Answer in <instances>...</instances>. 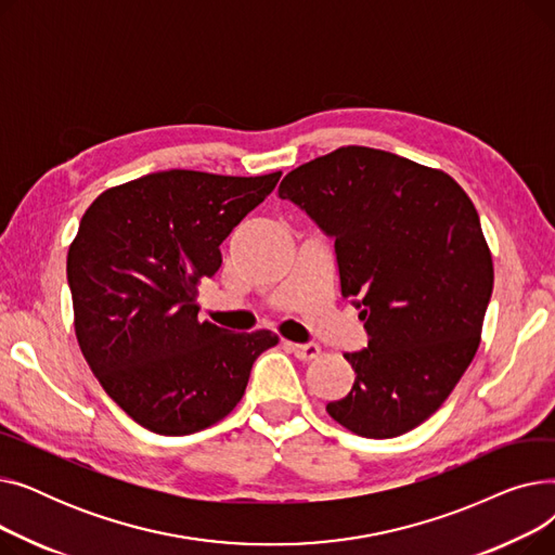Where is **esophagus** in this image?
I'll list each match as a JSON object with an SVG mask.
<instances>
[{"label":"esophagus","mask_w":555,"mask_h":555,"mask_svg":"<svg viewBox=\"0 0 555 555\" xmlns=\"http://www.w3.org/2000/svg\"><path fill=\"white\" fill-rule=\"evenodd\" d=\"M285 346L293 351L301 362H310L314 358H319V353H322V348H319L317 344H293V341H285Z\"/></svg>","instance_id":"obj_1"}]
</instances>
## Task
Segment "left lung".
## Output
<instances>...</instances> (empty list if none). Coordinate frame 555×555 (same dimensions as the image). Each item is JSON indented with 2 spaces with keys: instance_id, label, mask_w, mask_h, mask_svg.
Masks as SVG:
<instances>
[{
  "instance_id": "1",
  "label": "left lung",
  "mask_w": 555,
  "mask_h": 555,
  "mask_svg": "<svg viewBox=\"0 0 555 555\" xmlns=\"http://www.w3.org/2000/svg\"><path fill=\"white\" fill-rule=\"evenodd\" d=\"M279 195L335 238L341 295L369 333L344 353L356 383L328 416L366 439L418 427L481 341L494 270L473 199L441 168L366 145L289 170Z\"/></svg>"
}]
</instances>
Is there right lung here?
I'll use <instances>...</instances> for the list:
<instances>
[{
  "label": "right lung",
  "mask_w": 555,
  "mask_h": 555,
  "mask_svg": "<svg viewBox=\"0 0 555 555\" xmlns=\"http://www.w3.org/2000/svg\"><path fill=\"white\" fill-rule=\"evenodd\" d=\"M279 178L175 168L112 186L85 211L67 254L76 339L141 427L184 436L216 425L241 402L256 358L279 344L272 331L199 322L195 304L220 268V243Z\"/></svg>",
  "instance_id": "obj_1"
}]
</instances>
